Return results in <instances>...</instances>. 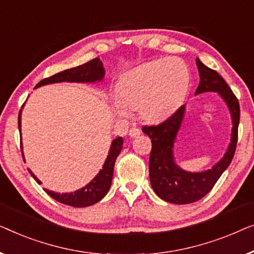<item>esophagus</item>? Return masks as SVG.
I'll list each match as a JSON object with an SVG mask.
<instances>
[{"mask_svg":"<svg viewBox=\"0 0 254 254\" xmlns=\"http://www.w3.org/2000/svg\"><path fill=\"white\" fill-rule=\"evenodd\" d=\"M140 133H141L140 128H138V127H131L130 131H128V134H130V137H132V138L138 137Z\"/></svg>","mask_w":254,"mask_h":254,"instance_id":"obj_1","label":"esophagus"}]
</instances>
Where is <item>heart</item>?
<instances>
[{
	"label": "heart",
	"instance_id": "b5f03b06",
	"mask_svg": "<svg viewBox=\"0 0 254 254\" xmlns=\"http://www.w3.org/2000/svg\"><path fill=\"white\" fill-rule=\"evenodd\" d=\"M190 69L180 59H161L130 71L116 88L115 110L127 115L139 110L141 119L158 122L173 114L190 86Z\"/></svg>",
	"mask_w": 254,
	"mask_h": 254
}]
</instances>
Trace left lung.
Returning a JSON list of instances; mask_svg holds the SVG:
<instances>
[{"label": "left lung", "instance_id": "left-lung-1", "mask_svg": "<svg viewBox=\"0 0 254 254\" xmlns=\"http://www.w3.org/2000/svg\"><path fill=\"white\" fill-rule=\"evenodd\" d=\"M200 83L195 94L203 92H217L229 107L233 117L231 144L224 158L212 169L202 173H188L176 166L173 156L174 140L184 115V106H181L173 115L154 126H144L141 130L152 139L149 155V180L153 190L164 201L184 205L198 201L214 188L223 171L229 167L237 146L238 124L241 110L234 92L215 70L209 69L197 59Z\"/></svg>", "mask_w": 254, "mask_h": 254}]
</instances>
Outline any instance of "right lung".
<instances>
[{
  "label": "right lung",
  "instance_id": "right-lung-1",
  "mask_svg": "<svg viewBox=\"0 0 254 254\" xmlns=\"http://www.w3.org/2000/svg\"><path fill=\"white\" fill-rule=\"evenodd\" d=\"M105 74V69H103L102 61L96 57L88 62L81 64L79 66L71 67V69L61 71V72L54 74V76L45 78L40 83L37 84V86H42V85L53 84V83H61V81H77V83H83V81H96L101 80ZM20 113L18 115V128L20 131ZM21 148V144H20ZM123 148V138L119 137L112 142L110 146L108 156L105 164H103L102 169L99 171V174L93 178V180L81 188L80 190H77L71 193H56V192L46 190L47 193L51 195L53 199L57 200L59 202H62L64 205H69L72 207H87L91 205H94L98 201H100L105 195L108 193L110 185H112L113 174H114V166H115L116 158L122 151ZM24 159V155H23ZM30 174L32 177L37 181V183L41 184V182L34 176V174L31 170Z\"/></svg>",
  "mask_w": 254,
  "mask_h": 254
}]
</instances>
